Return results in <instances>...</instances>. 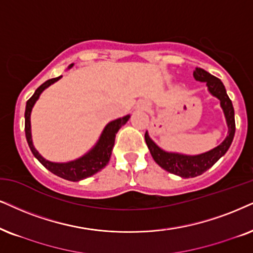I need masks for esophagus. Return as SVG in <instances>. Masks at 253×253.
I'll list each match as a JSON object with an SVG mask.
<instances>
[{"instance_id": "1", "label": "esophagus", "mask_w": 253, "mask_h": 253, "mask_svg": "<svg viewBox=\"0 0 253 253\" xmlns=\"http://www.w3.org/2000/svg\"><path fill=\"white\" fill-rule=\"evenodd\" d=\"M145 107H146V108H147V107H148V106H147V105H146V106H145Z\"/></svg>"}]
</instances>
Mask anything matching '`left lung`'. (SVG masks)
<instances>
[{
  "mask_svg": "<svg viewBox=\"0 0 253 253\" xmlns=\"http://www.w3.org/2000/svg\"><path fill=\"white\" fill-rule=\"evenodd\" d=\"M194 77L198 82L207 83L210 93L215 95L216 98H218L220 100V106H222L223 111H224L226 123H228L229 127V135L226 136L224 141L220 143L219 146H217L216 148L209 150V152L204 153V154L188 156L165 152V150L159 148L150 140L147 132L145 133L146 143L148 146L150 154H152L156 164L161 168H164L165 170L185 178L198 176V175L207 171L209 168H211L225 154L226 150L229 149V147L233 140V136H235L236 130L235 111H233L232 103L230 100L229 95L226 94L223 83L218 78H216L215 76L210 75L209 72H207L206 70L201 68H196V70L194 71Z\"/></svg>",
  "mask_w": 253,
  "mask_h": 253,
  "instance_id": "8db88e82",
  "label": "left lung"
}]
</instances>
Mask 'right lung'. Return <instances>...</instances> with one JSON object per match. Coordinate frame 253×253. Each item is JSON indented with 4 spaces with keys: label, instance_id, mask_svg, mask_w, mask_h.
<instances>
[{
    "label": "right lung",
    "instance_id": "add662e5",
    "mask_svg": "<svg viewBox=\"0 0 253 253\" xmlns=\"http://www.w3.org/2000/svg\"><path fill=\"white\" fill-rule=\"evenodd\" d=\"M72 68V64L69 66V69ZM62 78V76L57 77V78H52L43 83L40 87H38L35 93L33 94L29 100L27 101V107H25V136H27L28 145L30 147L31 152L35 155L38 161L44 166L46 169H49L51 172L57 175V176L65 178L69 181H81L84 180L86 177L92 176V175L101 170L105 166L108 164L111 159L112 149L114 146V140H116V134L118 130L120 129L121 126H124L129 119V116H126L120 119H117L114 121H111L110 124L105 127L103 134H101L100 139L95 147L92 150H89L87 154L83 156V158L76 160V161L68 162V164H55V162H50L47 160L43 159L38 154V152L35 149L33 145V140H31V130H30V113L33 110L35 103L40 97L42 92L45 89L47 86L58 81Z\"/></svg>",
    "mask_w": 253,
    "mask_h": 253
}]
</instances>
